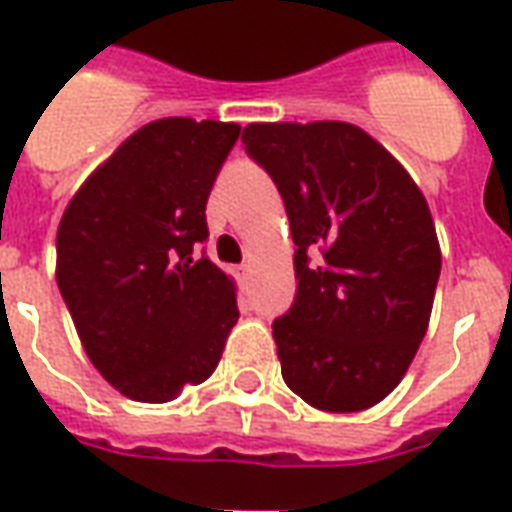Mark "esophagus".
Here are the masks:
<instances>
[{
    "instance_id": "34e87169",
    "label": "esophagus",
    "mask_w": 512,
    "mask_h": 512,
    "mask_svg": "<svg viewBox=\"0 0 512 512\" xmlns=\"http://www.w3.org/2000/svg\"><path fill=\"white\" fill-rule=\"evenodd\" d=\"M246 274H249V266H238V277L246 279Z\"/></svg>"
}]
</instances>
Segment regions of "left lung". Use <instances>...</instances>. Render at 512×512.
Wrapping results in <instances>:
<instances>
[{
  "label": "left lung",
  "mask_w": 512,
  "mask_h": 512,
  "mask_svg": "<svg viewBox=\"0 0 512 512\" xmlns=\"http://www.w3.org/2000/svg\"><path fill=\"white\" fill-rule=\"evenodd\" d=\"M241 142L277 183L296 244V299L271 323L285 384L321 411L376 406L428 332L441 271L428 202L351 123H252Z\"/></svg>",
  "instance_id": "left-lung-1"
}]
</instances>
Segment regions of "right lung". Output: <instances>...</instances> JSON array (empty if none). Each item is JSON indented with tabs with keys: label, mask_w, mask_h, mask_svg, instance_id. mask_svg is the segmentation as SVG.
<instances>
[{
	"label": "right lung",
	"mask_w": 512,
	"mask_h": 512,
	"mask_svg": "<svg viewBox=\"0 0 512 512\" xmlns=\"http://www.w3.org/2000/svg\"><path fill=\"white\" fill-rule=\"evenodd\" d=\"M241 126L167 117L139 128L62 213L57 285L90 362L131 400L202 384L238 321L235 288L197 255L205 202Z\"/></svg>",
	"instance_id": "1"
}]
</instances>
